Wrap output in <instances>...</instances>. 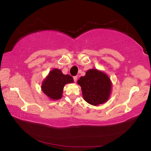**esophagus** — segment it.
I'll return each instance as SVG.
<instances>
[{"label":"esophagus","instance_id":"esophagus-1","mask_svg":"<svg viewBox=\"0 0 151 151\" xmlns=\"http://www.w3.org/2000/svg\"><path fill=\"white\" fill-rule=\"evenodd\" d=\"M77 76H73V80H74V81L75 82H76V81H77Z\"/></svg>","mask_w":151,"mask_h":151}]
</instances>
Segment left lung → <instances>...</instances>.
Returning <instances> with one entry per match:
<instances>
[{"label": "left lung", "mask_w": 151, "mask_h": 151, "mask_svg": "<svg viewBox=\"0 0 151 151\" xmlns=\"http://www.w3.org/2000/svg\"><path fill=\"white\" fill-rule=\"evenodd\" d=\"M77 83L81 86L83 99L88 103L96 106L108 100L111 83L104 73L96 69L88 70Z\"/></svg>", "instance_id": "left-lung-1"}]
</instances>
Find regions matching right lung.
Here are the masks:
<instances>
[{"label": "right lung", "instance_id": "right-lung-1", "mask_svg": "<svg viewBox=\"0 0 151 151\" xmlns=\"http://www.w3.org/2000/svg\"><path fill=\"white\" fill-rule=\"evenodd\" d=\"M71 83H73L72 76L63 75L60 70L55 68L49 73V75L42 83L41 88L43 93L49 98L57 100L62 97L64 86Z\"/></svg>", "mask_w": 151, "mask_h": 151}]
</instances>
